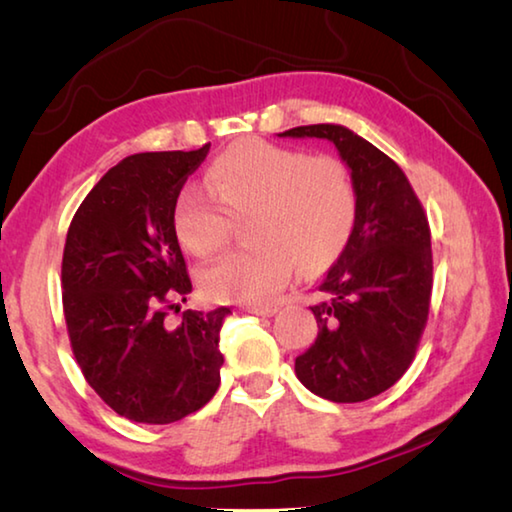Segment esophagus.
<instances>
[{
    "label": "esophagus",
    "instance_id": "1",
    "mask_svg": "<svg viewBox=\"0 0 512 512\" xmlns=\"http://www.w3.org/2000/svg\"><path fill=\"white\" fill-rule=\"evenodd\" d=\"M247 312H251V315H258V317H274L279 310L272 306H247Z\"/></svg>",
    "mask_w": 512,
    "mask_h": 512
}]
</instances>
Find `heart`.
I'll return each instance as SVG.
<instances>
[{
	"instance_id": "b5f03b06",
	"label": "heart",
	"mask_w": 512,
	"mask_h": 512,
	"mask_svg": "<svg viewBox=\"0 0 512 512\" xmlns=\"http://www.w3.org/2000/svg\"><path fill=\"white\" fill-rule=\"evenodd\" d=\"M209 187L186 186L175 204V231L195 256H211L229 240L231 213L256 209V245L231 249L202 274L215 301H274L297 261L317 270L335 261L351 238L357 188L342 161L306 150L245 139L213 161Z\"/></svg>"
}]
</instances>
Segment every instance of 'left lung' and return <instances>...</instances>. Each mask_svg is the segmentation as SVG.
Segmentation results:
<instances>
[{"label": "left lung", "mask_w": 512, "mask_h": 512, "mask_svg": "<svg viewBox=\"0 0 512 512\" xmlns=\"http://www.w3.org/2000/svg\"><path fill=\"white\" fill-rule=\"evenodd\" d=\"M279 137L330 141L357 188L351 238L310 308L317 339L294 371L315 396L364 402L405 375L425 328L432 294L425 211L396 161L346 125H301Z\"/></svg>", "instance_id": "8db88e82"}]
</instances>
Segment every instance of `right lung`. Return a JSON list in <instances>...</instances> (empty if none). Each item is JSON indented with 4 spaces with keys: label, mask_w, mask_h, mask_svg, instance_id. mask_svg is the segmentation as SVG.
Instances as JSON below:
<instances>
[{
    "label": "right lung",
    "mask_w": 512,
    "mask_h": 512,
    "mask_svg": "<svg viewBox=\"0 0 512 512\" xmlns=\"http://www.w3.org/2000/svg\"><path fill=\"white\" fill-rule=\"evenodd\" d=\"M209 146L121 159L87 193L67 231L62 306L71 348L89 387L134 423H175L220 387L218 342L231 310H186L177 326L166 324L173 301L193 290L175 204Z\"/></svg>",
    "instance_id": "1"
}]
</instances>
